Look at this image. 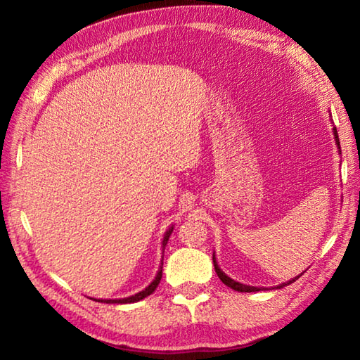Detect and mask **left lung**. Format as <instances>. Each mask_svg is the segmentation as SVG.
Returning <instances> with one entry per match:
<instances>
[{
	"mask_svg": "<svg viewBox=\"0 0 360 360\" xmlns=\"http://www.w3.org/2000/svg\"><path fill=\"white\" fill-rule=\"evenodd\" d=\"M333 136H335V143H337V148H338V152L341 154V148H340V139H338V133H337V129H335L333 127ZM212 262H214V270H216V273H217V276H219V279H221V281L225 284V285H229L230 289H233V290H238V292H257V290H262L264 288H254V285H248V284H241V283H238V281H235V279H231L230 276H227L225 275V273L221 270V268H219V265H217V262H216V255L212 254ZM302 276V273L298 276H295V278H292V279H289L288 283H283V284H279V285H276V289H283L284 285H288V284H292L294 281H297L298 278Z\"/></svg>",
	"mask_w": 360,
	"mask_h": 360,
	"instance_id": "left-lung-1",
	"label": "left lung"
}]
</instances>
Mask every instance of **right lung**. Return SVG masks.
<instances>
[{"mask_svg":"<svg viewBox=\"0 0 360 360\" xmlns=\"http://www.w3.org/2000/svg\"><path fill=\"white\" fill-rule=\"evenodd\" d=\"M173 233V225L172 227H169L167 231H165V235H163V241H162V249H165V246H167V243H168V238H169V235ZM162 266H163V262L160 264V268H158V271H157V275H155V278H154V281H152L148 288L146 289H143L141 292H138V294H135V295H130V297H125V298H109V300H95V302H101V303H135V302H139V300H143V298H146L148 295H150L152 292H154L155 289H157V285L160 284V279H162Z\"/></svg>","mask_w":360,"mask_h":360,"instance_id":"right-lung-1","label":"right lung"}]
</instances>
